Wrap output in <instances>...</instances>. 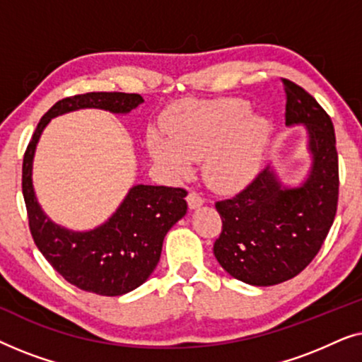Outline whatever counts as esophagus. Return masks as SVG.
Listing matches in <instances>:
<instances>
[{
    "mask_svg": "<svg viewBox=\"0 0 362 362\" xmlns=\"http://www.w3.org/2000/svg\"><path fill=\"white\" fill-rule=\"evenodd\" d=\"M202 204H204V199L197 192H189L187 194V206H189V209H197Z\"/></svg>",
    "mask_w": 362,
    "mask_h": 362,
    "instance_id": "1",
    "label": "esophagus"
}]
</instances>
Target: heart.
Here are the masks:
<instances>
[{
  "label": "heart",
  "mask_w": 362,
  "mask_h": 362,
  "mask_svg": "<svg viewBox=\"0 0 362 362\" xmlns=\"http://www.w3.org/2000/svg\"><path fill=\"white\" fill-rule=\"evenodd\" d=\"M165 133L150 132L148 155L170 180L191 175L192 163L202 160V175L217 191L244 187L260 168L269 141L265 118L250 113L239 98L217 102H181L163 118Z\"/></svg>",
  "instance_id": "heart-1"
}]
</instances>
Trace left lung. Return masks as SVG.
Segmentation results:
<instances>
[{
	"mask_svg": "<svg viewBox=\"0 0 362 362\" xmlns=\"http://www.w3.org/2000/svg\"><path fill=\"white\" fill-rule=\"evenodd\" d=\"M285 123L305 125L311 166L300 186H285L267 166L244 191L216 202L222 232L214 255L234 279L270 286L305 270L333 226L338 207V153L333 122L305 88L281 78Z\"/></svg>",
	"mask_w": 362,
	"mask_h": 362,
	"instance_id": "obj_1",
	"label": "left lung"
}]
</instances>
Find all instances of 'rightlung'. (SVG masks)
Masks as SVG:
<instances>
[{"mask_svg": "<svg viewBox=\"0 0 362 362\" xmlns=\"http://www.w3.org/2000/svg\"><path fill=\"white\" fill-rule=\"evenodd\" d=\"M143 103L138 93L90 92L59 100L37 123L23 160V196L34 244L69 284L103 296H120L145 284L161 257L168 230L185 217L181 187L135 185L108 221L92 230H71L44 214L33 186V160L51 118L81 108L130 113Z\"/></svg>", "mask_w": 362, "mask_h": 362, "instance_id": "right-lung-1", "label": "right lung"}]
</instances>
